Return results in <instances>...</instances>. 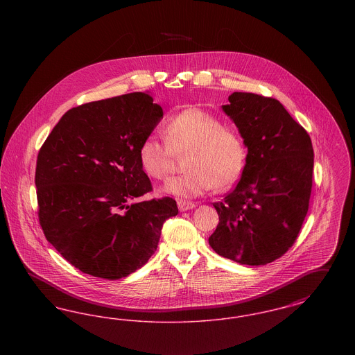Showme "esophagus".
Wrapping results in <instances>:
<instances>
[{
    "mask_svg": "<svg viewBox=\"0 0 355 355\" xmlns=\"http://www.w3.org/2000/svg\"><path fill=\"white\" fill-rule=\"evenodd\" d=\"M196 207V203L189 202V201H178V209L181 211H186V210H191Z\"/></svg>",
    "mask_w": 355,
    "mask_h": 355,
    "instance_id": "esophagus-1",
    "label": "esophagus"
}]
</instances>
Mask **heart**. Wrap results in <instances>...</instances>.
I'll return each instance as SVG.
<instances>
[{
  "label": "heart",
  "instance_id": "b5f03b06",
  "mask_svg": "<svg viewBox=\"0 0 355 355\" xmlns=\"http://www.w3.org/2000/svg\"><path fill=\"white\" fill-rule=\"evenodd\" d=\"M162 133L165 141L154 135L141 141L138 159L149 177L165 180L175 168L177 155L189 152V171L164 186L171 196L193 198L214 187L225 190L236 184L246 166L248 148L242 135L202 109L189 107L173 114Z\"/></svg>",
  "mask_w": 355,
  "mask_h": 355
}]
</instances>
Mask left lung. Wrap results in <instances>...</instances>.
I'll list each match as a JSON object with an SVG mask.
<instances>
[{
	"instance_id": "1",
	"label": "left lung",
	"mask_w": 355,
	"mask_h": 355,
	"mask_svg": "<svg viewBox=\"0 0 355 355\" xmlns=\"http://www.w3.org/2000/svg\"><path fill=\"white\" fill-rule=\"evenodd\" d=\"M223 112L248 148L241 180L223 201L214 202L220 223L209 243L220 257L259 266L293 246L313 186L310 135L275 98L234 92Z\"/></svg>"
}]
</instances>
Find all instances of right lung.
Masks as SVG:
<instances>
[{"mask_svg":"<svg viewBox=\"0 0 355 355\" xmlns=\"http://www.w3.org/2000/svg\"><path fill=\"white\" fill-rule=\"evenodd\" d=\"M162 116L141 92L87 102L62 116L38 152L40 225L85 274L113 281L142 268L178 214L170 197L130 203L153 190L138 146Z\"/></svg>","mask_w":355,"mask_h":355,"instance_id":"1","label":"right lung"}]
</instances>
